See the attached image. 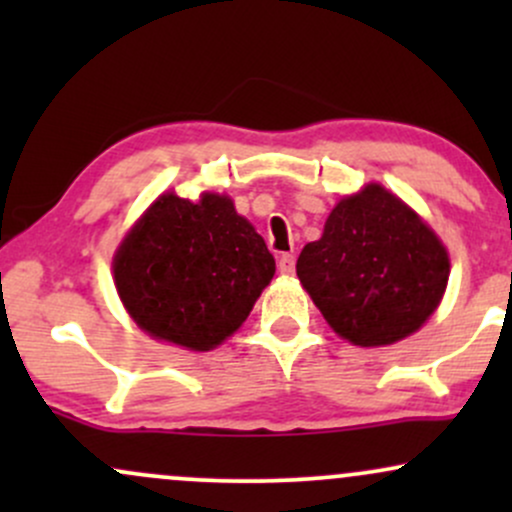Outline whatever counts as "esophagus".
Instances as JSON below:
<instances>
[{"label":"esophagus","mask_w":512,"mask_h":512,"mask_svg":"<svg viewBox=\"0 0 512 512\" xmlns=\"http://www.w3.org/2000/svg\"><path fill=\"white\" fill-rule=\"evenodd\" d=\"M279 272L286 274V276L296 272V257L289 255V252H286V255H281L279 257Z\"/></svg>","instance_id":"obj_1"}]
</instances>
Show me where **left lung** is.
Wrapping results in <instances>:
<instances>
[{
    "label": "left lung",
    "instance_id": "obj_1",
    "mask_svg": "<svg viewBox=\"0 0 512 512\" xmlns=\"http://www.w3.org/2000/svg\"><path fill=\"white\" fill-rule=\"evenodd\" d=\"M296 274L339 337L385 346L433 315L450 260L414 209L370 182L332 209L322 238L298 257Z\"/></svg>",
    "mask_w": 512,
    "mask_h": 512
}]
</instances>
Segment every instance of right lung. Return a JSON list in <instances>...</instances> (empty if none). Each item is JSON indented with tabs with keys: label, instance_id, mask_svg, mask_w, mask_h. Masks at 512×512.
Segmentation results:
<instances>
[{
	"label": "right lung",
	"instance_id": "add662e5",
	"mask_svg": "<svg viewBox=\"0 0 512 512\" xmlns=\"http://www.w3.org/2000/svg\"><path fill=\"white\" fill-rule=\"evenodd\" d=\"M260 233L226 195L166 192L115 252V286L132 320L163 342L209 351L231 337L274 276Z\"/></svg>",
	"mask_w": 512,
	"mask_h": 512
}]
</instances>
